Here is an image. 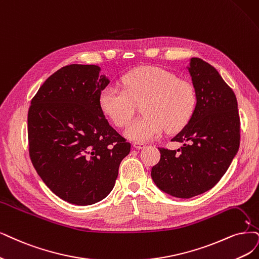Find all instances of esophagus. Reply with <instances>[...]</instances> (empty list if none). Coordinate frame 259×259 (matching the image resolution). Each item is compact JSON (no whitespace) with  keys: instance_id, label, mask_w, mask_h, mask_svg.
<instances>
[{"instance_id":"esophagus-1","label":"esophagus","mask_w":259,"mask_h":259,"mask_svg":"<svg viewBox=\"0 0 259 259\" xmlns=\"http://www.w3.org/2000/svg\"><path fill=\"white\" fill-rule=\"evenodd\" d=\"M132 146L137 148V149H142V148L145 147V144H144V143H141V142H133Z\"/></svg>"}]
</instances>
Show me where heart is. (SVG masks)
<instances>
[{
    "mask_svg": "<svg viewBox=\"0 0 259 259\" xmlns=\"http://www.w3.org/2000/svg\"><path fill=\"white\" fill-rule=\"evenodd\" d=\"M122 89L108 85L100 92L99 104L103 113L119 128L127 126L141 103L144 114L124 130L127 138L150 141L165 129L168 133L183 130L196 108V92L188 81L179 80L159 67L144 66L121 78Z\"/></svg>",
    "mask_w": 259,
    "mask_h": 259,
    "instance_id": "b5f03b06",
    "label": "heart"
}]
</instances>
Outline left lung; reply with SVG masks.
I'll use <instances>...</instances> for the list:
<instances>
[{
  "label": "left lung",
  "mask_w": 259,
  "mask_h": 259,
  "mask_svg": "<svg viewBox=\"0 0 259 259\" xmlns=\"http://www.w3.org/2000/svg\"><path fill=\"white\" fill-rule=\"evenodd\" d=\"M196 92L192 118L173 142L177 150L159 148L151 178L163 192L190 198L212 189L226 173L240 145V118L235 93L213 66L192 57L188 67Z\"/></svg>",
  "instance_id": "obj_1"
}]
</instances>
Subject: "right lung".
Here are the masks:
<instances>
[{
    "mask_svg": "<svg viewBox=\"0 0 259 259\" xmlns=\"http://www.w3.org/2000/svg\"><path fill=\"white\" fill-rule=\"evenodd\" d=\"M99 73L97 65L62 67L40 86L27 114L37 174L55 195L79 206L109 195L131 148L100 108V92L110 80Z\"/></svg>",
    "mask_w": 259,
    "mask_h": 259,
    "instance_id": "obj_1",
    "label": "right lung"
}]
</instances>
